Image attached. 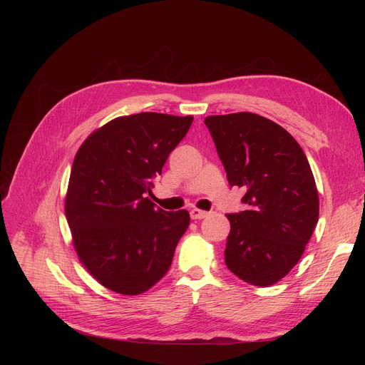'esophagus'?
<instances>
[{"label": "esophagus", "instance_id": "1", "mask_svg": "<svg viewBox=\"0 0 365 365\" xmlns=\"http://www.w3.org/2000/svg\"><path fill=\"white\" fill-rule=\"evenodd\" d=\"M207 212H204V210H200V208H192L190 210V217L192 219H204L207 217Z\"/></svg>", "mask_w": 365, "mask_h": 365}]
</instances>
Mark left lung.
<instances>
[{
    "mask_svg": "<svg viewBox=\"0 0 365 365\" xmlns=\"http://www.w3.org/2000/svg\"><path fill=\"white\" fill-rule=\"evenodd\" d=\"M204 123L230 185L245 189L247 208L227 215V268L250 284H274L300 260L318 222L311 165L289 132L262 115H210Z\"/></svg>",
    "mask_w": 365,
    "mask_h": 365,
    "instance_id": "8db88e82",
    "label": "left lung"
}]
</instances>
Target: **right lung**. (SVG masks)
I'll return each instance as SVG.
<instances>
[{
	"label": "right lung",
	"mask_w": 365,
	"mask_h": 365,
	"mask_svg": "<svg viewBox=\"0 0 365 365\" xmlns=\"http://www.w3.org/2000/svg\"><path fill=\"white\" fill-rule=\"evenodd\" d=\"M192 121L158 113L118 117L77 150L65 215L77 256L105 288L137 295L169 271L190 216L164 212L146 195Z\"/></svg>",
	"instance_id": "right-lung-1"
}]
</instances>
